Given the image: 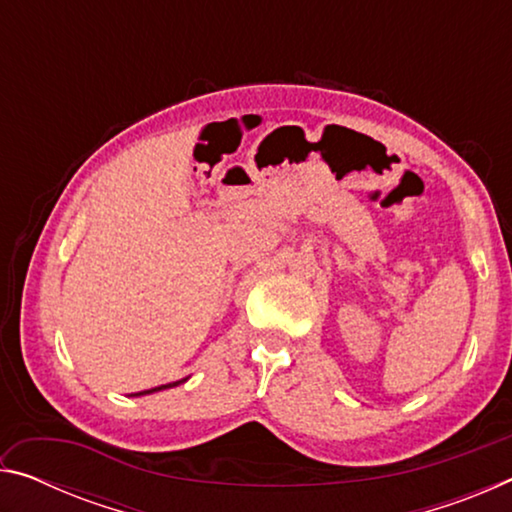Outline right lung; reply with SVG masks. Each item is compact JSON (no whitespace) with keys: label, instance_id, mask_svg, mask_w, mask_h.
<instances>
[{"label":"right lung","instance_id":"1","mask_svg":"<svg viewBox=\"0 0 512 512\" xmlns=\"http://www.w3.org/2000/svg\"><path fill=\"white\" fill-rule=\"evenodd\" d=\"M180 381H173V384H164V386H158V388H151V391H144V393H155V391H162V388H171V386H178ZM144 393H137V395H144Z\"/></svg>","mask_w":512,"mask_h":512}]
</instances>
